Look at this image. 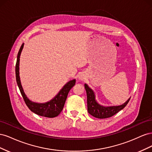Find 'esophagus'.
I'll use <instances>...</instances> for the list:
<instances>
[{
    "mask_svg": "<svg viewBox=\"0 0 152 152\" xmlns=\"http://www.w3.org/2000/svg\"><path fill=\"white\" fill-rule=\"evenodd\" d=\"M78 79H79L80 80H84L86 79V75L83 72L80 73L79 76H78Z\"/></svg>",
    "mask_w": 152,
    "mask_h": 152,
    "instance_id": "1",
    "label": "esophagus"
}]
</instances>
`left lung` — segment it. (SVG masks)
Wrapping results in <instances>:
<instances>
[{
  "instance_id": "left-lung-1",
  "label": "left lung",
  "mask_w": 152,
  "mask_h": 152,
  "mask_svg": "<svg viewBox=\"0 0 152 152\" xmlns=\"http://www.w3.org/2000/svg\"><path fill=\"white\" fill-rule=\"evenodd\" d=\"M84 87L87 93V111L92 116L96 118H106L114 115L125 107L130 99L129 98L125 103L121 105L103 106L96 101L94 91L87 84H84Z\"/></svg>"
}]
</instances>
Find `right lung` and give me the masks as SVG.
I'll list each match as a JSON object with an SVG mask.
<instances>
[{
    "label": "right lung",
    "instance_id": "add662e5",
    "mask_svg": "<svg viewBox=\"0 0 152 152\" xmlns=\"http://www.w3.org/2000/svg\"><path fill=\"white\" fill-rule=\"evenodd\" d=\"M23 46L24 43L21 45L19 52L18 53L17 61L16 64V79L17 84L18 87H19L23 98L24 99L25 102L31 111L38 115L49 118L57 117L62 111L69 91H70L72 87L75 84L76 80L74 79L66 82L60 89V91H59V93L52 99H50L48 102L40 103H35L30 100L25 94L24 90L23 89L20 77V59Z\"/></svg>",
    "mask_w": 152,
    "mask_h": 152
}]
</instances>
